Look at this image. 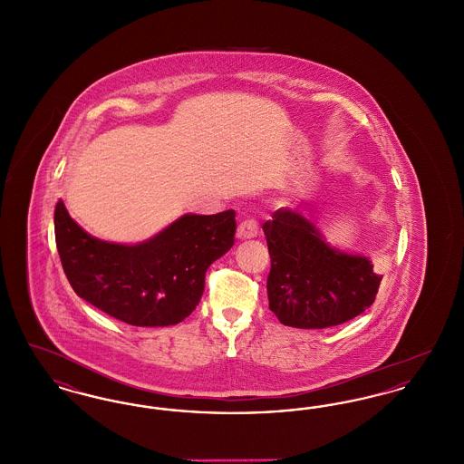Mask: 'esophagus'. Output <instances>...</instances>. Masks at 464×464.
<instances>
[{"label":"esophagus","mask_w":464,"mask_h":464,"mask_svg":"<svg viewBox=\"0 0 464 464\" xmlns=\"http://www.w3.org/2000/svg\"><path fill=\"white\" fill-rule=\"evenodd\" d=\"M259 233V222L256 218H245L240 226H238V231H237V237L240 240H248V238H254L257 237Z\"/></svg>","instance_id":"1"}]
</instances>
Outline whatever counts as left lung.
<instances>
[{"instance_id": "8db88e82", "label": "left lung", "mask_w": 464, "mask_h": 464, "mask_svg": "<svg viewBox=\"0 0 464 464\" xmlns=\"http://www.w3.org/2000/svg\"><path fill=\"white\" fill-rule=\"evenodd\" d=\"M271 257L269 309L288 327L325 329L374 303L382 275L362 256L332 248L299 210L280 208L263 224Z\"/></svg>"}]
</instances>
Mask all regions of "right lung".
I'll return each instance as SVG.
<instances>
[{"label":"right lung","mask_w":464,"mask_h":464,"mask_svg":"<svg viewBox=\"0 0 464 464\" xmlns=\"http://www.w3.org/2000/svg\"><path fill=\"white\" fill-rule=\"evenodd\" d=\"M55 243L72 290L135 327H167L198 306L208 266L235 243V210L184 216L140 245L101 242L55 205Z\"/></svg>","instance_id":"obj_1"}]
</instances>
